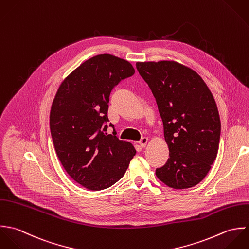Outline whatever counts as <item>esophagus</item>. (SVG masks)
<instances>
[{"label":"esophagus","mask_w":249,"mask_h":249,"mask_svg":"<svg viewBox=\"0 0 249 249\" xmlns=\"http://www.w3.org/2000/svg\"><path fill=\"white\" fill-rule=\"evenodd\" d=\"M140 145L142 147V148H144L146 145H147V143H148V139L147 138H142L141 141H140Z\"/></svg>","instance_id":"34e87169"}]
</instances>
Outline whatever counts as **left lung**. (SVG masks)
I'll list each match as a JSON object with an SVG mask.
<instances>
[{"mask_svg":"<svg viewBox=\"0 0 249 249\" xmlns=\"http://www.w3.org/2000/svg\"><path fill=\"white\" fill-rule=\"evenodd\" d=\"M137 69L156 99L169 150L157 177L176 190L196 186L219 145L220 119L211 90L195 70L174 60L137 62Z\"/></svg>","mask_w":249,"mask_h":249,"instance_id":"left-lung-1","label":"left lung"}]
</instances>
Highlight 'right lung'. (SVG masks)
Masks as SVG:
<instances>
[{"label":"right lung","mask_w":249,"mask_h":249,"mask_svg":"<svg viewBox=\"0 0 249 249\" xmlns=\"http://www.w3.org/2000/svg\"><path fill=\"white\" fill-rule=\"evenodd\" d=\"M134 73L128 60L97 54L62 81L53 101L50 129L56 155L68 175L88 190L115 184L136 155L131 142L118 140L115 132L105 133L109 94Z\"/></svg>","instance_id":"obj_1"}]
</instances>
